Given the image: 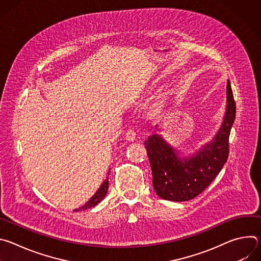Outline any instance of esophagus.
I'll list each match as a JSON object with an SVG mask.
<instances>
[{"instance_id": "34e87169", "label": "esophagus", "mask_w": 261, "mask_h": 261, "mask_svg": "<svg viewBox=\"0 0 261 261\" xmlns=\"http://www.w3.org/2000/svg\"><path fill=\"white\" fill-rule=\"evenodd\" d=\"M126 139L128 141H134L136 139V133L134 131H132V130H129L127 132V134H126Z\"/></svg>"}]
</instances>
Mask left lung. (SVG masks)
Here are the masks:
<instances>
[{"mask_svg": "<svg viewBox=\"0 0 261 261\" xmlns=\"http://www.w3.org/2000/svg\"><path fill=\"white\" fill-rule=\"evenodd\" d=\"M236 119V102L226 85V107L222 124L213 139L192 155L185 156L161 134L144 140L150 159L153 186L159 197L170 201H188L199 195L221 171L228 158L229 134ZM158 129V126H156Z\"/></svg>", "mask_w": 261, "mask_h": 261, "instance_id": "obj_1", "label": "left lung"}]
</instances>
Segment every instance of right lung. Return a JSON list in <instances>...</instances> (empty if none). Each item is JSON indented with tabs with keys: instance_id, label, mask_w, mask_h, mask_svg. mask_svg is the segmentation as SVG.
Instances as JSON below:
<instances>
[{
	"instance_id": "add662e5",
	"label": "right lung",
	"mask_w": 261,
	"mask_h": 261,
	"mask_svg": "<svg viewBox=\"0 0 261 261\" xmlns=\"http://www.w3.org/2000/svg\"><path fill=\"white\" fill-rule=\"evenodd\" d=\"M108 174H109V171H108ZM107 190H108V177H106V179L102 182V185L100 186V188L92 196V198L85 205H83V206H81L79 208H75V212L85 211V210L92 208V207L96 206L98 203H100L105 198V195L107 194Z\"/></svg>"
}]
</instances>
